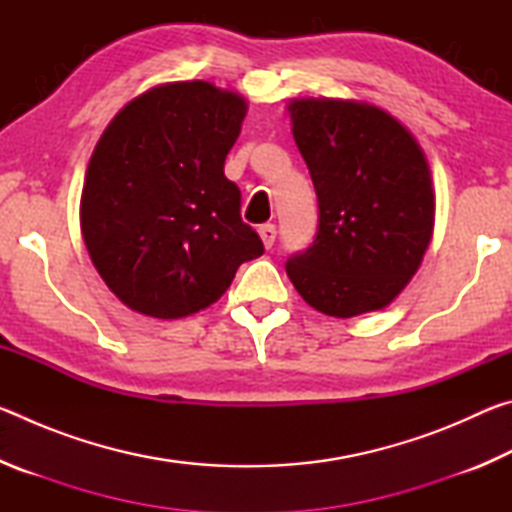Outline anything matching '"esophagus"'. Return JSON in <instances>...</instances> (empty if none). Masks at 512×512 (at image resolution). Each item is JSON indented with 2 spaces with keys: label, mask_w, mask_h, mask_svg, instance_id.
<instances>
[{
  "label": "esophagus",
  "mask_w": 512,
  "mask_h": 512,
  "mask_svg": "<svg viewBox=\"0 0 512 512\" xmlns=\"http://www.w3.org/2000/svg\"><path fill=\"white\" fill-rule=\"evenodd\" d=\"M257 232H259V237H262V244H264L266 248H271V246L275 244V235H277V230H275V225H273V223H264L262 228H259Z\"/></svg>",
  "instance_id": "1"
}]
</instances>
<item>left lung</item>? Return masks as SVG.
I'll return each mask as SVG.
<instances>
[{
	"label": "left lung",
	"mask_w": 512,
	"mask_h": 512,
	"mask_svg": "<svg viewBox=\"0 0 512 512\" xmlns=\"http://www.w3.org/2000/svg\"><path fill=\"white\" fill-rule=\"evenodd\" d=\"M287 110L318 196L316 239L289 257V280L327 316L384 309L433 235L427 158L400 121L370 103L293 99Z\"/></svg>",
	"instance_id": "1"
}]
</instances>
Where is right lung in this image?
I'll list each match as a JSON object with an SVG mask.
<instances>
[{"label":"right lung","mask_w":512,"mask_h":512,"mask_svg":"<svg viewBox=\"0 0 512 512\" xmlns=\"http://www.w3.org/2000/svg\"><path fill=\"white\" fill-rule=\"evenodd\" d=\"M244 117L241 94L180 81L128 101L103 131L85 173L81 232L126 307L162 320L192 316L264 253L223 173Z\"/></svg>","instance_id":"1"}]
</instances>
